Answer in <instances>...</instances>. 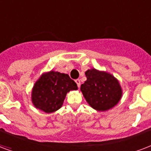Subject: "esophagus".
I'll return each instance as SVG.
<instances>
[{"label":"esophagus","instance_id":"34e87169","mask_svg":"<svg viewBox=\"0 0 151 151\" xmlns=\"http://www.w3.org/2000/svg\"><path fill=\"white\" fill-rule=\"evenodd\" d=\"M75 82L77 83V85H78V88H79L81 86V81L79 80V79H77V80H75Z\"/></svg>","mask_w":151,"mask_h":151}]
</instances>
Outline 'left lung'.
<instances>
[{
	"mask_svg": "<svg viewBox=\"0 0 151 151\" xmlns=\"http://www.w3.org/2000/svg\"><path fill=\"white\" fill-rule=\"evenodd\" d=\"M86 76L87 80L81 86V91L93 109L104 111L119 103L123 91L112 74L93 68L86 71Z\"/></svg>",
	"mask_w": 151,
	"mask_h": 151,
	"instance_id": "left-lung-1",
	"label": "left lung"
}]
</instances>
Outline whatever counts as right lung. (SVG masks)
Listing matches in <instances>:
<instances>
[{"label":"right lung","instance_id":"right-lung-1","mask_svg":"<svg viewBox=\"0 0 151 151\" xmlns=\"http://www.w3.org/2000/svg\"><path fill=\"white\" fill-rule=\"evenodd\" d=\"M78 86L68 74L50 70L42 73L32 91V104L36 109L51 113L60 109L67 93L77 90Z\"/></svg>","mask_w":151,"mask_h":151}]
</instances>
